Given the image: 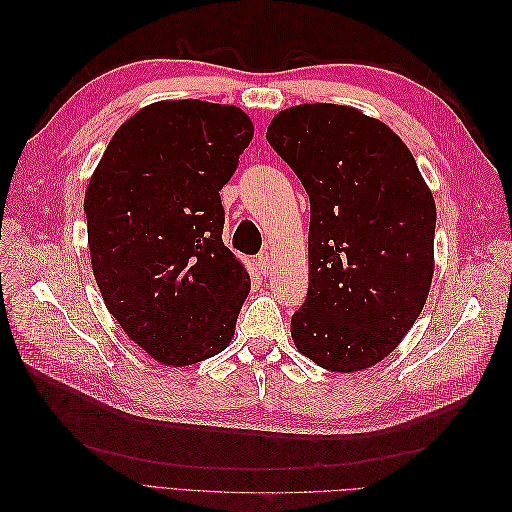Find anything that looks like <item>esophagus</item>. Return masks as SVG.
<instances>
[{"label": "esophagus", "mask_w": 512, "mask_h": 512, "mask_svg": "<svg viewBox=\"0 0 512 512\" xmlns=\"http://www.w3.org/2000/svg\"><path fill=\"white\" fill-rule=\"evenodd\" d=\"M258 269H260V273L262 275H271L273 273V254H269V252H262L260 256H258Z\"/></svg>", "instance_id": "obj_1"}]
</instances>
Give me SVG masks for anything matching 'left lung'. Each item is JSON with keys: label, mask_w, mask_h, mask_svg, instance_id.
<instances>
[{"label": "left lung", "mask_w": 512, "mask_h": 512, "mask_svg": "<svg viewBox=\"0 0 512 512\" xmlns=\"http://www.w3.org/2000/svg\"><path fill=\"white\" fill-rule=\"evenodd\" d=\"M267 141L309 196L305 303L292 342L352 374L389 356L423 312L433 280L436 200L401 138L344 104L277 113Z\"/></svg>", "instance_id": "obj_1"}]
</instances>
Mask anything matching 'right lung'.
I'll use <instances>...</instances> for the list:
<instances>
[{
  "mask_svg": "<svg viewBox=\"0 0 512 512\" xmlns=\"http://www.w3.org/2000/svg\"><path fill=\"white\" fill-rule=\"evenodd\" d=\"M254 123L239 106L153 102L123 121L85 190L96 284L121 329L162 365L228 348L250 275L222 241L220 190Z\"/></svg>",
  "mask_w": 512,
  "mask_h": 512,
  "instance_id": "right-lung-1",
  "label": "right lung"
}]
</instances>
